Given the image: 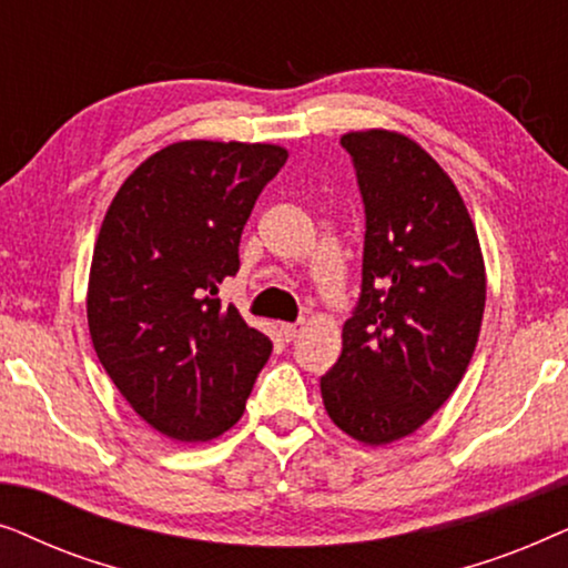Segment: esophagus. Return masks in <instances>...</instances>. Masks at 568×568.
Returning <instances> with one entry per match:
<instances>
[{
    "mask_svg": "<svg viewBox=\"0 0 568 568\" xmlns=\"http://www.w3.org/2000/svg\"><path fill=\"white\" fill-rule=\"evenodd\" d=\"M278 331H282V336L286 341H294V338H297V333L302 331V321L300 323H282V325H278Z\"/></svg>",
    "mask_w": 568,
    "mask_h": 568,
    "instance_id": "1",
    "label": "esophagus"
}]
</instances>
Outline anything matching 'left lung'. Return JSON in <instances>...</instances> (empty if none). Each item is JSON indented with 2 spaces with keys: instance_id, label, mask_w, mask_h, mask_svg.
Returning <instances> with one entry per match:
<instances>
[{
  "instance_id": "left-lung-1",
  "label": "left lung",
  "mask_w": 568,
  "mask_h": 568,
  "mask_svg": "<svg viewBox=\"0 0 568 568\" xmlns=\"http://www.w3.org/2000/svg\"><path fill=\"white\" fill-rule=\"evenodd\" d=\"M364 204L362 290L321 377L333 424L364 445L416 432L476 352L486 305L478 235L455 183L393 131L341 136Z\"/></svg>"
}]
</instances>
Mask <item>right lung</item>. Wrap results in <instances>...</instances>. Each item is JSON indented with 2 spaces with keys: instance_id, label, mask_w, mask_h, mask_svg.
I'll return each instance as SVG.
<instances>
[{
  "instance_id": "obj_1",
  "label": "right lung",
  "mask_w": 568,
  "mask_h": 568,
  "mask_svg": "<svg viewBox=\"0 0 568 568\" xmlns=\"http://www.w3.org/2000/svg\"><path fill=\"white\" fill-rule=\"evenodd\" d=\"M284 162L274 144L178 142L108 209L90 268L92 346L129 406L170 439L227 432L274 348L216 292L237 274L247 216Z\"/></svg>"
}]
</instances>
